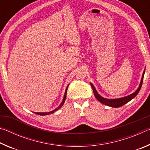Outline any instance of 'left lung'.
Here are the masks:
<instances>
[{"label": "left lung", "instance_id": "left-lung-1", "mask_svg": "<svg viewBox=\"0 0 150 150\" xmlns=\"http://www.w3.org/2000/svg\"><path fill=\"white\" fill-rule=\"evenodd\" d=\"M144 73H145V70L144 71L143 74H142V77L141 79L140 84H139L138 89H137L134 93L131 94V95H128V96H124V97H122V98H115V99H107V98H103L100 95H98V93H97V91H96L95 87H94L92 83H91V87H92V88H93V93H94V95H95V98L98 101H99V102L104 104V105H105L111 106V107H114V108L120 107V106L124 105L127 103H128L129 101H130L132 99V98H134L137 95H138V93H139V90H140V88L142 87V82H143V79H144Z\"/></svg>", "mask_w": 150, "mask_h": 150}]
</instances>
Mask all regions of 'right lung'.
Wrapping results in <instances>:
<instances>
[{
  "label": "right lung",
  "instance_id": "obj_1",
  "mask_svg": "<svg viewBox=\"0 0 150 150\" xmlns=\"http://www.w3.org/2000/svg\"><path fill=\"white\" fill-rule=\"evenodd\" d=\"M69 86V85H68ZM68 86L66 88V90H65V95H64V97L63 98V100H62V103L60 104V105L58 106L57 108H56L55 109V110H52V111H50V112H34L35 114H36V115H38L40 116H45V115H51V114L55 112V111H57V110H59V109L62 107V106L63 105V104L65 103V98H66V95H67V88H68Z\"/></svg>",
  "mask_w": 150,
  "mask_h": 150
}]
</instances>
